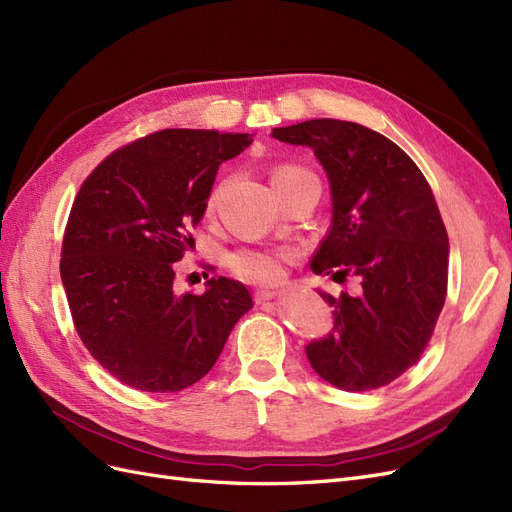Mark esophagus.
Masks as SVG:
<instances>
[{"instance_id":"34e87169","label":"esophagus","mask_w":512,"mask_h":512,"mask_svg":"<svg viewBox=\"0 0 512 512\" xmlns=\"http://www.w3.org/2000/svg\"><path fill=\"white\" fill-rule=\"evenodd\" d=\"M275 297H277L275 290H256V292H254L256 303H265V301H271V299H275Z\"/></svg>"}]
</instances>
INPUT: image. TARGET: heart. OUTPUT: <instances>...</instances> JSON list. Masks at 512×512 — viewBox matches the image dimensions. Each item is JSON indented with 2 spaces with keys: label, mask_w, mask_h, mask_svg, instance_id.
<instances>
[{
  "label": "heart",
  "mask_w": 512,
  "mask_h": 512,
  "mask_svg": "<svg viewBox=\"0 0 512 512\" xmlns=\"http://www.w3.org/2000/svg\"><path fill=\"white\" fill-rule=\"evenodd\" d=\"M297 173H307V170L292 166V164H284L277 166L271 175V181H280L284 177L297 175ZM222 188H213V192L209 194L207 200V211L211 213L218 205ZM292 258V252L288 250H256V247H243V250H237L235 254H230L228 258V267L232 269V273L239 275L241 280L247 282H256V284H273L280 282L284 275V265Z\"/></svg>",
  "instance_id": "heart-1"
}]
</instances>
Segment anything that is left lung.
Listing matches in <instances>:
<instances>
[{"instance_id": "8db88e82", "label": "left lung", "mask_w": 512, "mask_h": 512, "mask_svg": "<svg viewBox=\"0 0 512 512\" xmlns=\"http://www.w3.org/2000/svg\"><path fill=\"white\" fill-rule=\"evenodd\" d=\"M273 138L312 147L331 183V230L312 271L359 284L320 292L335 322L307 359L337 389H380L421 359L444 307L448 235L436 198L408 153L361 123L309 119Z\"/></svg>"}]
</instances>
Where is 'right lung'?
<instances>
[{
	"mask_svg": "<svg viewBox=\"0 0 512 512\" xmlns=\"http://www.w3.org/2000/svg\"><path fill=\"white\" fill-rule=\"evenodd\" d=\"M250 143L215 130L153 132L104 158L74 198L59 262L74 327L136 391L175 393L207 376L254 307L228 277H211L203 294L173 286L220 164Z\"/></svg>",
	"mask_w": 512,
	"mask_h": 512,
	"instance_id": "1",
	"label": "right lung"
}]
</instances>
